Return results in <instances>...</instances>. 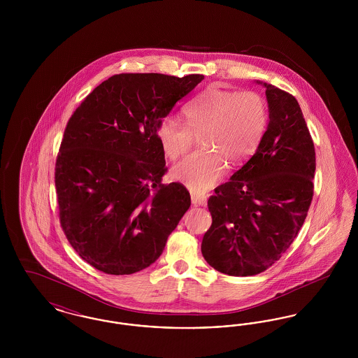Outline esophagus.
Listing matches in <instances>:
<instances>
[{"mask_svg":"<svg viewBox=\"0 0 358 358\" xmlns=\"http://www.w3.org/2000/svg\"><path fill=\"white\" fill-rule=\"evenodd\" d=\"M190 199H192V204L201 205V206H204L206 204V196L201 194V193L190 192Z\"/></svg>","mask_w":358,"mask_h":358,"instance_id":"obj_1","label":"esophagus"}]
</instances>
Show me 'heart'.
<instances>
[{
	"label": "heart",
	"instance_id": "b5f03b06",
	"mask_svg": "<svg viewBox=\"0 0 358 358\" xmlns=\"http://www.w3.org/2000/svg\"><path fill=\"white\" fill-rule=\"evenodd\" d=\"M185 122L168 115L157 127L164 154L176 161L187 153L200 133L201 149L173 168V176L194 192L213 187L227 171V162L240 165L259 148L268 123L264 98L255 91L209 87L184 106Z\"/></svg>",
	"mask_w": 358,
	"mask_h": 358
}]
</instances>
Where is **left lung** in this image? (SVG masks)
I'll list each match as a JSON object with an SVG mask.
<instances>
[{"label":"left lung","instance_id":"obj_1","mask_svg":"<svg viewBox=\"0 0 358 358\" xmlns=\"http://www.w3.org/2000/svg\"><path fill=\"white\" fill-rule=\"evenodd\" d=\"M270 122L255 154L208 200L212 225L201 252L231 276L276 263L296 238L314 194L315 149L296 99L264 83Z\"/></svg>","mask_w":358,"mask_h":358}]
</instances>
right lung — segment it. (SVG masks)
<instances>
[{
	"instance_id": "1",
	"label": "right lung",
	"mask_w": 358,
	"mask_h": 358,
	"mask_svg": "<svg viewBox=\"0 0 358 358\" xmlns=\"http://www.w3.org/2000/svg\"><path fill=\"white\" fill-rule=\"evenodd\" d=\"M203 79L114 75L71 115L55 165L59 219L94 268L130 275L149 267L189 209L187 187L162 182L157 127Z\"/></svg>"
}]
</instances>
